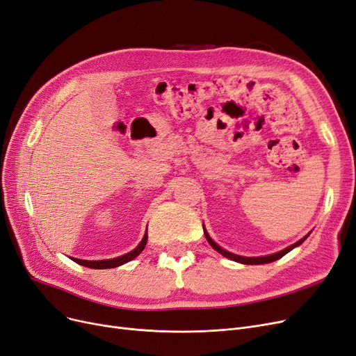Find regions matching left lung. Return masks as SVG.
Returning a JSON list of instances; mask_svg holds the SVG:
<instances>
[{"label":"left lung","mask_w":356,"mask_h":356,"mask_svg":"<svg viewBox=\"0 0 356 356\" xmlns=\"http://www.w3.org/2000/svg\"><path fill=\"white\" fill-rule=\"evenodd\" d=\"M204 234H205V238H207V241H208V243L211 245L217 252H220L222 257H226V258H229V259H232V261H236V262H241V264H268V262H273V261H275V259H279V258H282V257H284L287 252H291L293 248H296V246H299L302 242H304L307 238H308V234L305 236L304 239H300L299 242H296V243H293V245H291L289 248H286V249H283V251H280V252H277V254H273V255H267V257H257V258H248V257H241V255H234V254H232V252H227V251H225V249L222 248H220L211 238H209L208 236V233H207V230L204 229Z\"/></svg>","instance_id":"left-lung-1"}]
</instances>
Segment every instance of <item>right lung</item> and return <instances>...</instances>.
Returning <instances> with one entry per match:
<instances>
[{"instance_id":"1","label":"right lung","mask_w":356,"mask_h":356,"mask_svg":"<svg viewBox=\"0 0 356 356\" xmlns=\"http://www.w3.org/2000/svg\"><path fill=\"white\" fill-rule=\"evenodd\" d=\"M147 241H148V234L145 233L143 239L140 241V243L138 245L136 249H134V251H130L129 254L126 255H122L118 258H113V259H102V261H85V259H77V258H72L74 262H77V264H81L83 267H89V268H98V270H104V268H114V267H118V266H123L126 264V262L131 261L134 258H136L142 251L145 245H147Z\"/></svg>"}]
</instances>
